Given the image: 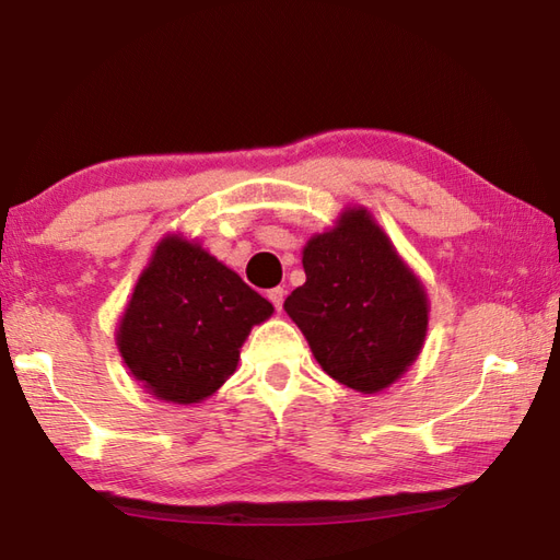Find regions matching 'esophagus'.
Returning a JSON list of instances; mask_svg holds the SVG:
<instances>
[{
    "label": "esophagus",
    "mask_w": 560,
    "mask_h": 560,
    "mask_svg": "<svg viewBox=\"0 0 560 560\" xmlns=\"http://www.w3.org/2000/svg\"><path fill=\"white\" fill-rule=\"evenodd\" d=\"M283 296H287L283 287H277V289L269 291V301L273 303V308H277V311H281V306H283Z\"/></svg>",
    "instance_id": "obj_1"
}]
</instances>
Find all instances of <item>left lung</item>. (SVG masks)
Masks as SVG:
<instances>
[{"label": "left lung", "instance_id": "obj_1", "mask_svg": "<svg viewBox=\"0 0 560 560\" xmlns=\"http://www.w3.org/2000/svg\"><path fill=\"white\" fill-rule=\"evenodd\" d=\"M306 283L283 308L334 381L358 393L393 385L428 336L422 281L365 207H348L330 232L303 246Z\"/></svg>", "mask_w": 560, "mask_h": 560}]
</instances>
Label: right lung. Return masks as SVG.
Segmentation results:
<instances>
[{"label":"right lung","instance_id":"add662e5","mask_svg":"<svg viewBox=\"0 0 560 560\" xmlns=\"http://www.w3.org/2000/svg\"><path fill=\"white\" fill-rule=\"evenodd\" d=\"M271 314L240 273L197 242L167 234L132 289L116 343L150 395L192 405L220 390L252 326Z\"/></svg>","mask_w":560,"mask_h":560}]
</instances>
